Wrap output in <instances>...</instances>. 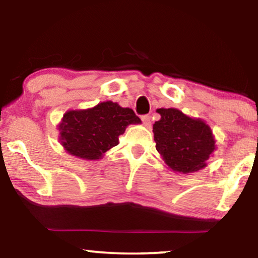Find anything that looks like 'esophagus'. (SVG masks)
Returning a JSON list of instances; mask_svg holds the SVG:
<instances>
[{
	"label": "esophagus",
	"instance_id": "obj_1",
	"mask_svg": "<svg viewBox=\"0 0 258 258\" xmlns=\"http://www.w3.org/2000/svg\"><path fill=\"white\" fill-rule=\"evenodd\" d=\"M141 119H142V122H143V124L146 125V126H150V124H151V117L149 115H143V116H141Z\"/></svg>",
	"mask_w": 258,
	"mask_h": 258
}]
</instances>
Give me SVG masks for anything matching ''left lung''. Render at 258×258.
<instances>
[{
	"instance_id": "8db88e82",
	"label": "left lung",
	"mask_w": 258,
	"mask_h": 258,
	"mask_svg": "<svg viewBox=\"0 0 258 258\" xmlns=\"http://www.w3.org/2000/svg\"><path fill=\"white\" fill-rule=\"evenodd\" d=\"M160 121L153 126L156 150L165 164L181 174L196 172L207 165L216 149L210 126L178 109H157Z\"/></svg>"
}]
</instances>
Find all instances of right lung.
Wrapping results in <instances>:
<instances>
[{"instance_id": "right-lung-1", "label": "right lung", "mask_w": 258, "mask_h": 258, "mask_svg": "<svg viewBox=\"0 0 258 258\" xmlns=\"http://www.w3.org/2000/svg\"><path fill=\"white\" fill-rule=\"evenodd\" d=\"M141 123L133 109L111 101L84 110H69L58 124L59 142L66 151L83 160H100L118 144L129 124Z\"/></svg>"}]
</instances>
